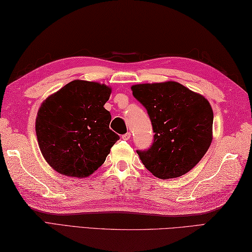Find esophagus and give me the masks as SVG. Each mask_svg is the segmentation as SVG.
<instances>
[{"mask_svg": "<svg viewBox=\"0 0 252 252\" xmlns=\"http://www.w3.org/2000/svg\"><path fill=\"white\" fill-rule=\"evenodd\" d=\"M121 137H122V140L127 141V140H129V138L131 137V133H130V132H126V134H123Z\"/></svg>", "mask_w": 252, "mask_h": 252, "instance_id": "1", "label": "esophagus"}]
</instances>
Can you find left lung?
Returning <instances> with one entry per match:
<instances>
[{
	"mask_svg": "<svg viewBox=\"0 0 252 252\" xmlns=\"http://www.w3.org/2000/svg\"><path fill=\"white\" fill-rule=\"evenodd\" d=\"M131 89L147 110L155 133L151 147L136 151L143 164L161 180L189 172L212 141L213 111L209 101L173 81L136 84Z\"/></svg>",
	"mask_w": 252,
	"mask_h": 252,
	"instance_id": "1",
	"label": "left lung"
}]
</instances>
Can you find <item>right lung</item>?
<instances>
[{"label": "right lung", "instance_id": "right-lung-1", "mask_svg": "<svg viewBox=\"0 0 252 252\" xmlns=\"http://www.w3.org/2000/svg\"><path fill=\"white\" fill-rule=\"evenodd\" d=\"M111 89L74 80L47 97L37 111L35 133L40 151L58 173L87 178L104 163L119 135L109 129L104 108Z\"/></svg>", "mask_w": 252, "mask_h": 252}]
</instances>
